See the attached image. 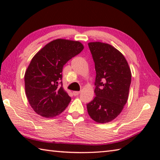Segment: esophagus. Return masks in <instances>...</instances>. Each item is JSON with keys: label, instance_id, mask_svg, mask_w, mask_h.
I'll return each instance as SVG.
<instances>
[{"label": "esophagus", "instance_id": "obj_1", "mask_svg": "<svg viewBox=\"0 0 160 160\" xmlns=\"http://www.w3.org/2000/svg\"><path fill=\"white\" fill-rule=\"evenodd\" d=\"M72 93H73V94H74L75 96H77V95H78V94L80 93V91H74Z\"/></svg>", "mask_w": 160, "mask_h": 160}]
</instances>
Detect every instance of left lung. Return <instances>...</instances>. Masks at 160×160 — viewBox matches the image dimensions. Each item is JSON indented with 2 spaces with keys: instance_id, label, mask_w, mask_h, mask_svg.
<instances>
[{
  "instance_id": "1",
  "label": "left lung",
  "mask_w": 160,
  "mask_h": 160,
  "mask_svg": "<svg viewBox=\"0 0 160 160\" xmlns=\"http://www.w3.org/2000/svg\"><path fill=\"white\" fill-rule=\"evenodd\" d=\"M96 70L95 97L87 104L94 121L104 123L120 114L128 98L131 72L120 51L102 42L88 44Z\"/></svg>"
}]
</instances>
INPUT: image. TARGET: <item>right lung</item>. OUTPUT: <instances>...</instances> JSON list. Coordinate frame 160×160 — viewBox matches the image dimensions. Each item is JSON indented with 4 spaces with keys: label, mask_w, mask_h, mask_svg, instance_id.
Returning <instances> with one entry per match:
<instances>
[{
    "label": "right lung",
    "mask_w": 160,
    "mask_h": 160,
    "mask_svg": "<svg viewBox=\"0 0 160 160\" xmlns=\"http://www.w3.org/2000/svg\"><path fill=\"white\" fill-rule=\"evenodd\" d=\"M83 48L80 42L58 39L44 46L32 58L25 75V93L38 114L53 118L66 109L71 98L62 87V70Z\"/></svg>",
    "instance_id": "obj_1"
}]
</instances>
